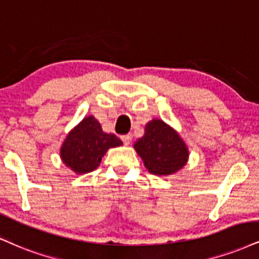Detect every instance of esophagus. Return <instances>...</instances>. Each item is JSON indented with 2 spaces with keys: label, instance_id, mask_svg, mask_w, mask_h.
I'll return each mask as SVG.
<instances>
[{
  "label": "esophagus",
  "instance_id": "obj_1",
  "mask_svg": "<svg viewBox=\"0 0 259 259\" xmlns=\"http://www.w3.org/2000/svg\"><path fill=\"white\" fill-rule=\"evenodd\" d=\"M132 135H123L121 136V141H123V143L125 146H127V145H130V142H132Z\"/></svg>",
  "mask_w": 259,
  "mask_h": 259
}]
</instances>
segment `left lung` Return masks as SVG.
I'll list each match as a JSON object with an SVG mask.
<instances>
[{"mask_svg":"<svg viewBox=\"0 0 259 259\" xmlns=\"http://www.w3.org/2000/svg\"><path fill=\"white\" fill-rule=\"evenodd\" d=\"M134 148L149 172L158 176L172 175L182 169L189 158L186 142L174 127L161 119H152Z\"/></svg>","mask_w":259,"mask_h":259,"instance_id":"left-lung-1","label":"left lung"}]
</instances>
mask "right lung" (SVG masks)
<instances>
[{"label":"right lung","mask_w":259,"mask_h":259,"mask_svg":"<svg viewBox=\"0 0 259 259\" xmlns=\"http://www.w3.org/2000/svg\"><path fill=\"white\" fill-rule=\"evenodd\" d=\"M121 145L123 142L114 134L102 132L94 116H88L67 134L61 145L60 158L68 169L83 175L98 169L108 149Z\"/></svg>","instance_id":"obj_1"}]
</instances>
